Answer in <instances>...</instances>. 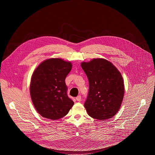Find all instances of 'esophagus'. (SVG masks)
I'll return each instance as SVG.
<instances>
[{"instance_id":"obj_1","label":"esophagus","mask_w":155,"mask_h":155,"mask_svg":"<svg viewBox=\"0 0 155 155\" xmlns=\"http://www.w3.org/2000/svg\"><path fill=\"white\" fill-rule=\"evenodd\" d=\"M81 96H78L77 97H76V100L78 102H80L81 101Z\"/></svg>"}]
</instances>
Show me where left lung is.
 Listing matches in <instances>:
<instances>
[{
  "label": "left lung",
  "mask_w": 155,
  "mask_h": 155,
  "mask_svg": "<svg viewBox=\"0 0 155 155\" xmlns=\"http://www.w3.org/2000/svg\"><path fill=\"white\" fill-rule=\"evenodd\" d=\"M89 81L84 104L87 114L97 120L113 117L121 107L124 93L121 74L108 61L98 58L81 64Z\"/></svg>",
  "instance_id": "left-lung-1"
}]
</instances>
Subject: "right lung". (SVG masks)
I'll use <instances>...</instances> for the list:
<instances>
[{
	"mask_svg": "<svg viewBox=\"0 0 155 155\" xmlns=\"http://www.w3.org/2000/svg\"><path fill=\"white\" fill-rule=\"evenodd\" d=\"M72 67L70 62L51 58L42 62L34 71L30 93L33 104L41 117L60 119L69 113L74 104L68 96L65 82Z\"/></svg>",
	"mask_w": 155,
	"mask_h": 155,
	"instance_id": "add662e5",
	"label": "right lung"
}]
</instances>
